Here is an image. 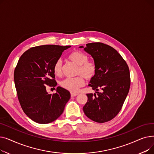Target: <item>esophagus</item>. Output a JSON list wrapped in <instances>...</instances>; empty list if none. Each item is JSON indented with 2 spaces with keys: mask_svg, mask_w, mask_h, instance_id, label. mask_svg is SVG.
Returning <instances> with one entry per match:
<instances>
[{
  "mask_svg": "<svg viewBox=\"0 0 154 154\" xmlns=\"http://www.w3.org/2000/svg\"><path fill=\"white\" fill-rule=\"evenodd\" d=\"M77 93H73V92H71L70 93V95H71V97H75V96H76V95H77Z\"/></svg>",
  "mask_w": 154,
  "mask_h": 154,
  "instance_id": "1",
  "label": "esophagus"
}]
</instances>
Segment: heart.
Segmentation results:
<instances>
[{
  "label": "heart",
  "mask_w": 154,
  "mask_h": 154,
  "mask_svg": "<svg viewBox=\"0 0 154 154\" xmlns=\"http://www.w3.org/2000/svg\"><path fill=\"white\" fill-rule=\"evenodd\" d=\"M69 59L77 64V75H80L75 77H67L63 79L60 82V86L71 92H77L79 88L84 86V79L83 77L88 80H92L96 75L97 69L96 64L91 61H88V57L83 52L75 51L72 52L69 55ZM62 60L58 59L53 67L54 74L60 76L62 74Z\"/></svg>",
  "instance_id": "obj_1"
}]
</instances>
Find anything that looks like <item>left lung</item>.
Masks as SVG:
<instances>
[{"instance_id": "1", "label": "left lung", "mask_w": 154, "mask_h": 154, "mask_svg": "<svg viewBox=\"0 0 154 154\" xmlns=\"http://www.w3.org/2000/svg\"><path fill=\"white\" fill-rule=\"evenodd\" d=\"M84 51L92 55L97 71L88 85L97 94H87L88 100L83 110L94 122H109L119 114L128 93L129 68L120 54L107 44L89 43Z\"/></svg>"}]
</instances>
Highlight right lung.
<instances>
[{
    "label": "right lung",
    "mask_w": 154,
    "mask_h": 154,
    "mask_svg": "<svg viewBox=\"0 0 154 154\" xmlns=\"http://www.w3.org/2000/svg\"><path fill=\"white\" fill-rule=\"evenodd\" d=\"M70 47H32L21 55L16 66L14 78L19 103L27 116L37 123L48 124L59 118L70 98L69 91L60 87L55 94L46 91V85H57L54 65Z\"/></svg>",
    "instance_id": "right-lung-1"
}]
</instances>
